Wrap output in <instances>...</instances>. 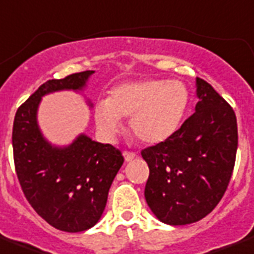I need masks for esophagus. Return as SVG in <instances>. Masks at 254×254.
I'll use <instances>...</instances> for the list:
<instances>
[{
  "instance_id": "obj_1",
  "label": "esophagus",
  "mask_w": 254,
  "mask_h": 254,
  "mask_svg": "<svg viewBox=\"0 0 254 254\" xmlns=\"http://www.w3.org/2000/svg\"><path fill=\"white\" fill-rule=\"evenodd\" d=\"M123 156H124V158H125V161H131V160L135 157V153L127 152V150H125V152L123 153Z\"/></svg>"
}]
</instances>
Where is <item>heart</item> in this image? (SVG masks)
Instances as JSON below:
<instances>
[{
  "label": "heart",
  "mask_w": 254,
  "mask_h": 254,
  "mask_svg": "<svg viewBox=\"0 0 254 254\" xmlns=\"http://www.w3.org/2000/svg\"><path fill=\"white\" fill-rule=\"evenodd\" d=\"M188 102V89L180 81H125L110 89L105 102L97 104L94 120L106 135H114L121 129V117H130L135 138L156 145L177 131Z\"/></svg>",
  "instance_id": "heart-1"
}]
</instances>
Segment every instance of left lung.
<instances>
[{"label":"left lung","mask_w":254,"mask_h":254,"mask_svg":"<svg viewBox=\"0 0 254 254\" xmlns=\"http://www.w3.org/2000/svg\"><path fill=\"white\" fill-rule=\"evenodd\" d=\"M196 112L169 138L141 152L149 166L145 200L168 225L200 221L229 185L239 144L235 110L196 78Z\"/></svg>","instance_id":"8db88e82"}]
</instances>
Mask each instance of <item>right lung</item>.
Listing matches in <instances>:
<instances>
[{
    "label": "right lung",
    "mask_w": 254,
    "mask_h": 254,
    "mask_svg": "<svg viewBox=\"0 0 254 254\" xmlns=\"http://www.w3.org/2000/svg\"><path fill=\"white\" fill-rule=\"evenodd\" d=\"M93 73L46 81L17 109L13 123L15 173L26 200L48 224L70 233L90 229L101 218L124 157L119 149L86 134L67 146H54L40 130L37 110L45 94L82 90Z\"/></svg>",
    "instance_id": "obj_1"
}]
</instances>
